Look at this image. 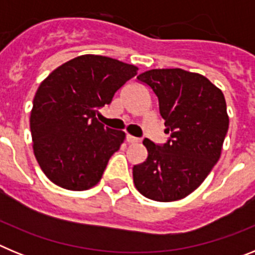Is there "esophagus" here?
<instances>
[{
    "instance_id": "1",
    "label": "esophagus",
    "mask_w": 255,
    "mask_h": 255,
    "mask_svg": "<svg viewBox=\"0 0 255 255\" xmlns=\"http://www.w3.org/2000/svg\"><path fill=\"white\" fill-rule=\"evenodd\" d=\"M126 141H128V143H138L139 141V139L138 138H135V136H132V135H130V134H128L126 135Z\"/></svg>"
}]
</instances>
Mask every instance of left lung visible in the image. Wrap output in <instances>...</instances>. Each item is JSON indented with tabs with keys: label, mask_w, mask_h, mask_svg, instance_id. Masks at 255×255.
<instances>
[{
	"label": "left lung",
	"mask_w": 255,
	"mask_h": 255,
	"mask_svg": "<svg viewBox=\"0 0 255 255\" xmlns=\"http://www.w3.org/2000/svg\"><path fill=\"white\" fill-rule=\"evenodd\" d=\"M138 80L158 97L164 131L171 138L163 145L144 139L148 157L132 167L135 188L157 202L182 199L220 159L229 130L224 93L206 76L182 69H153Z\"/></svg>",
	"instance_id": "8db88e82"
}]
</instances>
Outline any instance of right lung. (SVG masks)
Returning <instances> with one entry per match:
<instances>
[{
	"label": "right lung",
	"mask_w": 255,
	"mask_h": 255,
	"mask_svg": "<svg viewBox=\"0 0 255 255\" xmlns=\"http://www.w3.org/2000/svg\"><path fill=\"white\" fill-rule=\"evenodd\" d=\"M138 67L106 56L83 55L40 83L30 112L33 150L53 184L67 190L93 188L125 132L97 120Z\"/></svg>",
	"instance_id": "obj_1"
}]
</instances>
